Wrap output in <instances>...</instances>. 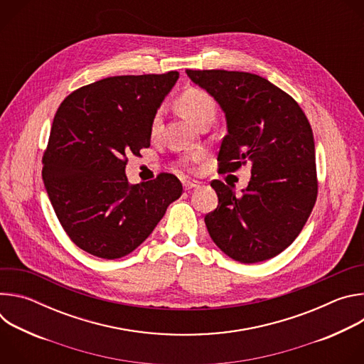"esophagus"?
I'll return each mask as SVG.
<instances>
[{
    "mask_svg": "<svg viewBox=\"0 0 364 364\" xmlns=\"http://www.w3.org/2000/svg\"><path fill=\"white\" fill-rule=\"evenodd\" d=\"M183 184H184V188H186V190H191V188L200 187V183H198V181H194V180H186Z\"/></svg>",
    "mask_w": 364,
    "mask_h": 364,
    "instance_id": "obj_1",
    "label": "esophagus"
}]
</instances>
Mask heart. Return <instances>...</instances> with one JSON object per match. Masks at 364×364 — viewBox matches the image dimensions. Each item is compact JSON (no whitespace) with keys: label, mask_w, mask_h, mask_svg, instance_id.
<instances>
[{"label":"heart","mask_w":364,"mask_h":364,"mask_svg":"<svg viewBox=\"0 0 364 364\" xmlns=\"http://www.w3.org/2000/svg\"><path fill=\"white\" fill-rule=\"evenodd\" d=\"M177 107L188 119H191L197 125L203 124L207 119H213L215 109H216L215 100L210 96V93L197 86H188L180 93L177 99ZM161 124H163V117H161V112L157 111L149 122V132L152 136L160 132ZM203 155L204 154L201 151H194L181 161V164L187 166L190 163L200 161L203 159Z\"/></svg>","instance_id":"1"}]
</instances>
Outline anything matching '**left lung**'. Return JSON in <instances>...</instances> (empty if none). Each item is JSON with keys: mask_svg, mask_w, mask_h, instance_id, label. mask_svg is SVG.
<instances>
[{"mask_svg": "<svg viewBox=\"0 0 364 364\" xmlns=\"http://www.w3.org/2000/svg\"><path fill=\"white\" fill-rule=\"evenodd\" d=\"M226 114L228 134L219 173L247 163L252 177L242 196L213 180L219 204L204 218L213 242L235 261L255 264L285 250L306 223L318 194L311 125L287 92L247 72L186 70Z\"/></svg>", "mask_w": 364, "mask_h": 364, "instance_id": "1", "label": "left lung"}]
</instances>
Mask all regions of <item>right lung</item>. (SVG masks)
<instances>
[{"mask_svg":"<svg viewBox=\"0 0 364 364\" xmlns=\"http://www.w3.org/2000/svg\"><path fill=\"white\" fill-rule=\"evenodd\" d=\"M178 72L111 76L72 92L55 115L43 154V180L70 240L103 259L136 249L183 193L160 173L131 184L128 155L149 146V122Z\"/></svg>","mask_w":364,"mask_h":364,"instance_id":"right-lung-1","label":"right lung"}]
</instances>
